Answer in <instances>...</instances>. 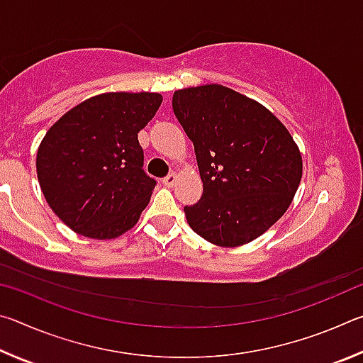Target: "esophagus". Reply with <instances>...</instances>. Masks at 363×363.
I'll return each mask as SVG.
<instances>
[{"mask_svg": "<svg viewBox=\"0 0 363 363\" xmlns=\"http://www.w3.org/2000/svg\"><path fill=\"white\" fill-rule=\"evenodd\" d=\"M177 181V176L174 173H169L167 177H163V184L167 187H173Z\"/></svg>", "mask_w": 363, "mask_h": 363, "instance_id": "1", "label": "esophagus"}]
</instances>
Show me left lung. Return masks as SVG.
Returning <instances> with one entry per match:
<instances>
[{"mask_svg": "<svg viewBox=\"0 0 363 363\" xmlns=\"http://www.w3.org/2000/svg\"><path fill=\"white\" fill-rule=\"evenodd\" d=\"M176 118L194 143L203 195L184 206L192 230L240 247L284 216L303 176L301 152L277 116L220 84L176 91Z\"/></svg>", "mask_w": 363, "mask_h": 363, "instance_id": "1", "label": "left lung"}]
</instances>
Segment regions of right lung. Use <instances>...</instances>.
I'll return each instance as SVG.
<instances>
[{
	"label": "right lung",
	"mask_w": 363,
	"mask_h": 363,
	"mask_svg": "<svg viewBox=\"0 0 363 363\" xmlns=\"http://www.w3.org/2000/svg\"><path fill=\"white\" fill-rule=\"evenodd\" d=\"M162 101L158 93H104L49 128L36 174L48 205L73 232L110 240L138 223L157 186L143 169L138 133Z\"/></svg>",
	"instance_id": "right-lung-1"
}]
</instances>
